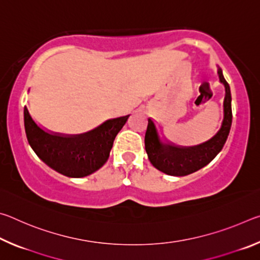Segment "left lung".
Segmentation results:
<instances>
[{
  "label": "left lung",
  "mask_w": 260,
  "mask_h": 260,
  "mask_svg": "<svg viewBox=\"0 0 260 260\" xmlns=\"http://www.w3.org/2000/svg\"><path fill=\"white\" fill-rule=\"evenodd\" d=\"M220 82L225 86L223 100V120L221 127L212 139L193 147H179L164 140L151 118L148 120V127L144 138V146L151 164L160 172L183 177L196 172L208 165L221 151L230 134L232 126V96L230 85L222 76L221 69H218Z\"/></svg>",
  "instance_id": "1"
}]
</instances>
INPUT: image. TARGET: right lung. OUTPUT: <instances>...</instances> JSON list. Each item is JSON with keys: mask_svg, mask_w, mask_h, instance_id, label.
<instances>
[{"mask_svg": "<svg viewBox=\"0 0 260 260\" xmlns=\"http://www.w3.org/2000/svg\"><path fill=\"white\" fill-rule=\"evenodd\" d=\"M128 117L129 114L107 120L87 133L65 135L41 128L28 109H24L29 146L48 166L70 178L87 177L107 162L113 141Z\"/></svg>", "mask_w": 260, "mask_h": 260, "instance_id": "1", "label": "right lung"}]
</instances>
